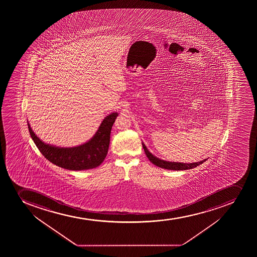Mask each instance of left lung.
Wrapping results in <instances>:
<instances>
[{
    "label": "left lung",
    "instance_id": "8db88e82",
    "mask_svg": "<svg viewBox=\"0 0 257 257\" xmlns=\"http://www.w3.org/2000/svg\"><path fill=\"white\" fill-rule=\"evenodd\" d=\"M143 149L145 151L146 155L148 157V159L150 160L151 163H153L154 165L158 166L159 168H165L168 170H187V169H192V168H196L197 166L200 165L202 163H204L207 159L200 161L198 163H172V162H166V161L161 160L159 158H156L155 156L153 155L152 153L148 150V148H146L144 143H143Z\"/></svg>",
    "mask_w": 257,
    "mask_h": 257
}]
</instances>
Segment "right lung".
Segmentation results:
<instances>
[{"label":"right lung","mask_w":257,"mask_h":257,"mask_svg":"<svg viewBox=\"0 0 257 257\" xmlns=\"http://www.w3.org/2000/svg\"><path fill=\"white\" fill-rule=\"evenodd\" d=\"M117 115L114 112L105 117L91 140L75 148H57L44 143L33 133L29 123L28 130L38 150L49 162L68 170H87L100 165L106 157L112 125Z\"/></svg>","instance_id":"obj_1"}]
</instances>
